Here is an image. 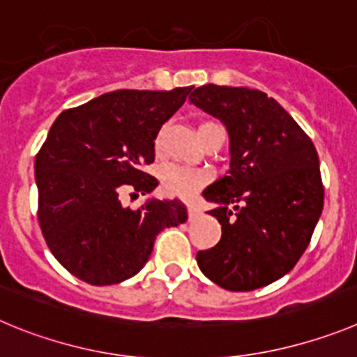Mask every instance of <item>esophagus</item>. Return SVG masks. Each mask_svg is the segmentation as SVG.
<instances>
[{
    "mask_svg": "<svg viewBox=\"0 0 357 357\" xmlns=\"http://www.w3.org/2000/svg\"><path fill=\"white\" fill-rule=\"evenodd\" d=\"M199 213H201V206H199V204H188V215H190L192 218L197 217Z\"/></svg>",
    "mask_w": 357,
    "mask_h": 357,
    "instance_id": "1",
    "label": "esophagus"
}]
</instances>
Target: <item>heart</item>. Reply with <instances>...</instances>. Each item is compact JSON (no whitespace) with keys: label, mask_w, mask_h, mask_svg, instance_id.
I'll return each instance as SVG.
<instances>
[{"label":"heart","mask_w":357,"mask_h":357,"mask_svg":"<svg viewBox=\"0 0 357 357\" xmlns=\"http://www.w3.org/2000/svg\"><path fill=\"white\" fill-rule=\"evenodd\" d=\"M206 181V172L202 169H195V167L169 165L162 172L163 190L169 195H176V197H194L199 188Z\"/></svg>","instance_id":"1"}]
</instances>
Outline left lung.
<instances>
[{
  "instance_id": "8db88e82",
  "label": "left lung",
  "mask_w": 357,
  "mask_h": 357,
  "mask_svg": "<svg viewBox=\"0 0 357 357\" xmlns=\"http://www.w3.org/2000/svg\"><path fill=\"white\" fill-rule=\"evenodd\" d=\"M188 101L229 135V171L204 188L220 242L195 259L210 281L250 291L288 274L324 208L317 149L275 99L247 86L202 85Z\"/></svg>"
}]
</instances>
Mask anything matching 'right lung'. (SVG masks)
<instances>
[{"mask_svg":"<svg viewBox=\"0 0 357 357\" xmlns=\"http://www.w3.org/2000/svg\"><path fill=\"white\" fill-rule=\"evenodd\" d=\"M192 86L174 91H114L62 112L35 158L38 222L53 256L94 287L133 278L165 227L186 222L179 199L151 197L123 206V185L151 194L160 128L183 107Z\"/></svg>","mask_w":357,"mask_h":357,"instance_id":"right-lung-1","label":"right lung"}]
</instances>
